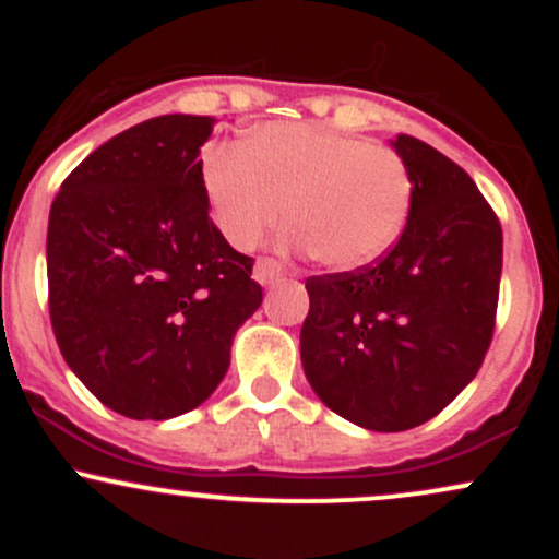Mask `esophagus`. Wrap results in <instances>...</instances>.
Masks as SVG:
<instances>
[{"label":"esophagus","mask_w":559,"mask_h":559,"mask_svg":"<svg viewBox=\"0 0 559 559\" xmlns=\"http://www.w3.org/2000/svg\"><path fill=\"white\" fill-rule=\"evenodd\" d=\"M284 275H286V267L281 265L278 260H273V258H260L258 262H254V278H258L262 286L275 284V281L284 278Z\"/></svg>","instance_id":"1"}]
</instances>
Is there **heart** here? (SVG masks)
Wrapping results in <instances>:
<instances>
[{
  "label": "heart",
  "instance_id": "b5f03b06",
  "mask_svg": "<svg viewBox=\"0 0 559 559\" xmlns=\"http://www.w3.org/2000/svg\"><path fill=\"white\" fill-rule=\"evenodd\" d=\"M217 230L252 249L284 215L292 247L331 271H360L394 247L413 207V173L396 150L318 123H267L241 146L204 155Z\"/></svg>",
  "mask_w": 559,
  "mask_h": 559
}]
</instances>
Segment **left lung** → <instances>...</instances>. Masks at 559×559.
<instances>
[{
  "instance_id": "left-lung-1",
  "label": "left lung",
  "mask_w": 559,
  "mask_h": 559,
  "mask_svg": "<svg viewBox=\"0 0 559 559\" xmlns=\"http://www.w3.org/2000/svg\"><path fill=\"white\" fill-rule=\"evenodd\" d=\"M413 207L373 265L305 281L301 365L325 407L370 431L439 415L478 373L497 323L502 226L473 178L426 141L394 139Z\"/></svg>"
}]
</instances>
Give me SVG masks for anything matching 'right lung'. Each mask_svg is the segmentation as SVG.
<instances>
[{
	"label": "right lung",
	"mask_w": 559,
	"mask_h": 559,
	"mask_svg": "<svg viewBox=\"0 0 559 559\" xmlns=\"http://www.w3.org/2000/svg\"><path fill=\"white\" fill-rule=\"evenodd\" d=\"M210 115H159L94 150L49 210V318L62 357L102 404L168 420L207 400L230 342L262 305L254 260L210 217Z\"/></svg>",
	"instance_id": "obj_1"
}]
</instances>
